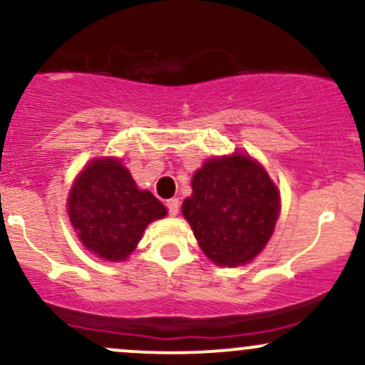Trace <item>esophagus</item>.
Returning a JSON list of instances; mask_svg holds the SVG:
<instances>
[{
	"instance_id": "obj_1",
	"label": "esophagus",
	"mask_w": 365,
	"mask_h": 365,
	"mask_svg": "<svg viewBox=\"0 0 365 365\" xmlns=\"http://www.w3.org/2000/svg\"><path fill=\"white\" fill-rule=\"evenodd\" d=\"M166 207H168V213L171 216H176L178 215V210H180V201L178 199H170V201H166Z\"/></svg>"
}]
</instances>
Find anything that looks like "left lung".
<instances>
[{"label":"left lung","instance_id":"left-lung-1","mask_svg":"<svg viewBox=\"0 0 365 365\" xmlns=\"http://www.w3.org/2000/svg\"><path fill=\"white\" fill-rule=\"evenodd\" d=\"M279 201L267 171L247 155L234 154L210 159L194 175L182 211L204 255L216 265L237 267L265 247Z\"/></svg>","mask_w":365,"mask_h":365}]
</instances>
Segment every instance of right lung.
Returning <instances> with one entry per match:
<instances>
[{"mask_svg": "<svg viewBox=\"0 0 365 365\" xmlns=\"http://www.w3.org/2000/svg\"><path fill=\"white\" fill-rule=\"evenodd\" d=\"M69 216L91 253L121 262L135 250L145 227L166 216V207L149 190H138L121 163L97 159L72 185Z\"/></svg>", "mask_w": 365, "mask_h": 365, "instance_id": "obj_1", "label": "right lung"}]
</instances>
